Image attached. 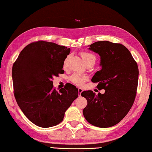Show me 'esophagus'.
Instances as JSON below:
<instances>
[{
  "mask_svg": "<svg viewBox=\"0 0 152 152\" xmlns=\"http://www.w3.org/2000/svg\"><path fill=\"white\" fill-rule=\"evenodd\" d=\"M83 91V90L82 88H78V92H79V96H81V93H82Z\"/></svg>",
  "mask_w": 152,
  "mask_h": 152,
  "instance_id": "obj_1",
  "label": "esophagus"
}]
</instances>
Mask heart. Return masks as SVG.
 I'll return each mask as SVG.
<instances>
[{"label":"heart","instance_id":"heart-1","mask_svg":"<svg viewBox=\"0 0 152 152\" xmlns=\"http://www.w3.org/2000/svg\"><path fill=\"white\" fill-rule=\"evenodd\" d=\"M81 56L83 58V61L86 63L89 62H94L96 60V56L92 53L87 52H82L81 53ZM67 58L65 60L64 62V66H65L66 65ZM70 81L72 83L75 84L77 86H82L83 83L88 79V76L84 74H80L78 73H74L71 75L69 77Z\"/></svg>","mask_w":152,"mask_h":152}]
</instances>
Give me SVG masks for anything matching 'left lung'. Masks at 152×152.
<instances>
[{
	"mask_svg": "<svg viewBox=\"0 0 152 152\" xmlns=\"http://www.w3.org/2000/svg\"><path fill=\"white\" fill-rule=\"evenodd\" d=\"M89 50L99 54L101 69L92 77L97 88L105 90L96 95L92 90L83 91L88 104L83 110L84 118L95 126H115L127 115L134 103L139 81V69L129 50L120 43L97 41Z\"/></svg>",
	"mask_w": 152,
	"mask_h": 152,
	"instance_id": "obj_1",
	"label": "left lung"
}]
</instances>
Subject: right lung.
<instances>
[{"label":"right lung","instance_id":"1","mask_svg":"<svg viewBox=\"0 0 152 152\" xmlns=\"http://www.w3.org/2000/svg\"><path fill=\"white\" fill-rule=\"evenodd\" d=\"M71 49L39 41L22 50L12 68L14 96L26 118L42 128L56 126L78 96L71 83L57 91L52 79L64 73L63 64Z\"/></svg>","mask_w":152,"mask_h":152}]
</instances>
